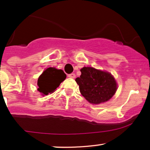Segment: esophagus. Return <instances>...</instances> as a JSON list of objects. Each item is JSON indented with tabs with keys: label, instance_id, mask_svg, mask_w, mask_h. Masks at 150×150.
Segmentation results:
<instances>
[{
	"label": "esophagus",
	"instance_id": "obj_1",
	"mask_svg": "<svg viewBox=\"0 0 150 150\" xmlns=\"http://www.w3.org/2000/svg\"><path fill=\"white\" fill-rule=\"evenodd\" d=\"M68 76L71 79H74L76 77V75H75V74H69Z\"/></svg>",
	"mask_w": 150,
	"mask_h": 150
}]
</instances>
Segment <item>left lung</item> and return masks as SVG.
Masks as SVG:
<instances>
[{
  "label": "left lung",
  "instance_id": "obj_1",
  "mask_svg": "<svg viewBox=\"0 0 150 150\" xmlns=\"http://www.w3.org/2000/svg\"><path fill=\"white\" fill-rule=\"evenodd\" d=\"M80 71L81 76L75 80L81 94L89 103H105L115 95L117 83L111 74L93 67H83Z\"/></svg>",
  "mask_w": 150,
  "mask_h": 150
}]
</instances>
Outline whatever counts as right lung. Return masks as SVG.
Here are the masks:
<instances>
[{"instance_id":"add662e5","label":"right lung","mask_w":150,"mask_h":150,"mask_svg":"<svg viewBox=\"0 0 150 150\" xmlns=\"http://www.w3.org/2000/svg\"><path fill=\"white\" fill-rule=\"evenodd\" d=\"M66 78V74L61 69L50 67L42 72L38 80V90L42 95L51 94Z\"/></svg>"}]
</instances>
